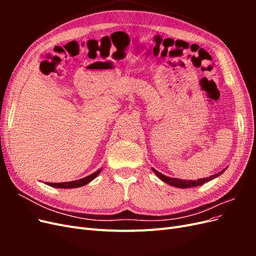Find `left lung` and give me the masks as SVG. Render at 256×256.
<instances>
[{
	"mask_svg": "<svg viewBox=\"0 0 256 256\" xmlns=\"http://www.w3.org/2000/svg\"><path fill=\"white\" fill-rule=\"evenodd\" d=\"M152 171L154 172V174H156L161 180H164V182L171 184V186H174V187H177V188H191V187H196V186H200L203 184L204 182H209L214 180V178L218 177L220 174H222L224 172V170L219 173H216L212 176H209L207 178H202V180H177V178H172V177H168L164 174L159 173L158 171H156V170L152 168Z\"/></svg>",
	"mask_w": 256,
	"mask_h": 256,
	"instance_id": "8db88e82",
	"label": "left lung"
}]
</instances>
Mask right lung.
Returning a JSON list of instances; mask_svg holds the SVG:
<instances>
[{
  "label": "right lung",
  "instance_id": "right-lung-1",
  "mask_svg": "<svg viewBox=\"0 0 256 256\" xmlns=\"http://www.w3.org/2000/svg\"><path fill=\"white\" fill-rule=\"evenodd\" d=\"M99 173H100V170L99 171L92 173L84 178H81V180H78L68 182H47V184H49V186H51V187H54V188H65V189L66 188H78V187H82V186L92 182Z\"/></svg>",
  "mask_w": 256,
  "mask_h": 256
}]
</instances>
